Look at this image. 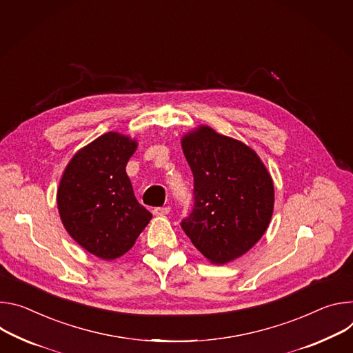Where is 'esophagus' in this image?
Masks as SVG:
<instances>
[{"label": "esophagus", "instance_id": "obj_1", "mask_svg": "<svg viewBox=\"0 0 353 353\" xmlns=\"http://www.w3.org/2000/svg\"><path fill=\"white\" fill-rule=\"evenodd\" d=\"M170 208H154V210H152V214L154 216H165V214H168L170 213Z\"/></svg>", "mask_w": 353, "mask_h": 353}]
</instances>
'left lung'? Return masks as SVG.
I'll list each match as a JSON object with an SVG mask.
<instances>
[{
    "label": "left lung",
    "instance_id": "8db88e82",
    "mask_svg": "<svg viewBox=\"0 0 353 353\" xmlns=\"http://www.w3.org/2000/svg\"><path fill=\"white\" fill-rule=\"evenodd\" d=\"M193 174V208L181 227L210 262L252 248L273 213V182L254 150L208 126L182 139Z\"/></svg>",
    "mask_w": 353,
    "mask_h": 353
}]
</instances>
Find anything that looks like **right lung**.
<instances>
[{"mask_svg": "<svg viewBox=\"0 0 353 353\" xmlns=\"http://www.w3.org/2000/svg\"><path fill=\"white\" fill-rule=\"evenodd\" d=\"M136 140L109 132L78 151L57 190L61 221L84 250L110 261L126 254L151 220L126 174Z\"/></svg>", "mask_w": 353, "mask_h": 353, "instance_id": "1", "label": "right lung"}]
</instances>
